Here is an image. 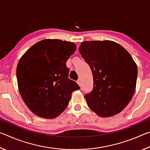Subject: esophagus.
<instances>
[{"label":"esophagus","instance_id":"obj_1","mask_svg":"<svg viewBox=\"0 0 150 150\" xmlns=\"http://www.w3.org/2000/svg\"><path fill=\"white\" fill-rule=\"evenodd\" d=\"M77 84L79 85V86H81V80L80 79H78V81H77Z\"/></svg>","mask_w":150,"mask_h":150}]
</instances>
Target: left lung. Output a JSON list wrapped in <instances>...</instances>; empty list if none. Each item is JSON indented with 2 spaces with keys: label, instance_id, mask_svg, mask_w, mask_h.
<instances>
[{
  "label": "left lung",
  "instance_id": "1",
  "mask_svg": "<svg viewBox=\"0 0 150 150\" xmlns=\"http://www.w3.org/2000/svg\"><path fill=\"white\" fill-rule=\"evenodd\" d=\"M79 51L93 77L92 92L85 95L88 107L103 118L120 113L136 90L138 68L132 57L110 40L83 42Z\"/></svg>",
  "mask_w": 150,
  "mask_h": 150
}]
</instances>
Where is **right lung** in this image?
I'll return each instance as SVG.
<instances>
[{
  "mask_svg": "<svg viewBox=\"0 0 150 150\" xmlns=\"http://www.w3.org/2000/svg\"><path fill=\"white\" fill-rule=\"evenodd\" d=\"M75 44L45 39L35 43L20 58L16 68L22 100L34 115L52 119L67 107L73 91L79 89L70 80L66 62L75 52Z\"/></svg>",
  "mask_w": 150,
  "mask_h": 150,
  "instance_id": "add662e5",
  "label": "right lung"
}]
</instances>
